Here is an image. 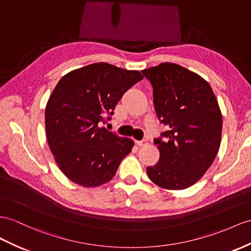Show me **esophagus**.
Returning a JSON list of instances; mask_svg holds the SVG:
<instances>
[{
	"instance_id": "esophagus-1",
	"label": "esophagus",
	"mask_w": 251,
	"mask_h": 251,
	"mask_svg": "<svg viewBox=\"0 0 251 251\" xmlns=\"http://www.w3.org/2000/svg\"><path fill=\"white\" fill-rule=\"evenodd\" d=\"M137 144L139 146H145L147 144V140H142V141H137Z\"/></svg>"
}]
</instances>
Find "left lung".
<instances>
[{
    "mask_svg": "<svg viewBox=\"0 0 251 251\" xmlns=\"http://www.w3.org/2000/svg\"><path fill=\"white\" fill-rule=\"evenodd\" d=\"M153 89V106L168 130L155 139L159 161L147 166L151 180L166 190L196 183L220 150L223 117L208 81L179 64L164 62L142 71Z\"/></svg>",
    "mask_w": 251,
    "mask_h": 251,
    "instance_id": "8db88e82",
    "label": "left lung"
}]
</instances>
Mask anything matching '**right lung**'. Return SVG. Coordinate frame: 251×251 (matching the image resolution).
<instances>
[{
	"label": "right lung",
	"mask_w": 251,
	"mask_h": 251,
	"mask_svg": "<svg viewBox=\"0 0 251 251\" xmlns=\"http://www.w3.org/2000/svg\"><path fill=\"white\" fill-rule=\"evenodd\" d=\"M143 79L139 71L92 63L61 77L46 108L50 150L71 181L95 188L110 181L133 147L100 125L110 120L122 96Z\"/></svg>",
	"instance_id": "add662e5"
}]
</instances>
